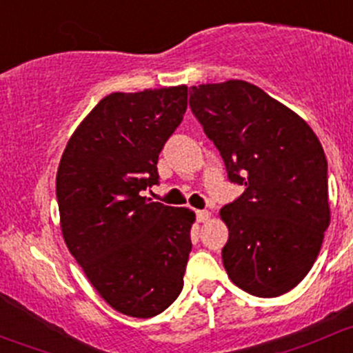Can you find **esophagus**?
<instances>
[{
  "mask_svg": "<svg viewBox=\"0 0 353 353\" xmlns=\"http://www.w3.org/2000/svg\"><path fill=\"white\" fill-rule=\"evenodd\" d=\"M195 214H197V221L199 223H205V221H209V218H211V212L205 211V209H202V211H197Z\"/></svg>",
  "mask_w": 353,
  "mask_h": 353,
  "instance_id": "obj_1",
  "label": "esophagus"
}]
</instances>
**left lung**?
I'll list each match as a JSON object with an SVG mask.
<instances>
[{
	"label": "left lung",
	"instance_id": "8db88e82",
	"mask_svg": "<svg viewBox=\"0 0 353 353\" xmlns=\"http://www.w3.org/2000/svg\"><path fill=\"white\" fill-rule=\"evenodd\" d=\"M190 110L243 194L219 211L221 257L247 294L278 296L305 278L330 226L327 161L312 128L245 80L192 87Z\"/></svg>",
	"mask_w": 353,
	"mask_h": 353
}]
</instances>
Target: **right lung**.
<instances>
[{
  "label": "right lung",
  "mask_w": 353,
  "mask_h": 353,
  "mask_svg": "<svg viewBox=\"0 0 353 353\" xmlns=\"http://www.w3.org/2000/svg\"><path fill=\"white\" fill-rule=\"evenodd\" d=\"M187 85L113 92L66 144L57 175L70 254L114 310L152 317L183 288L195 214L142 197L159 183L158 158L183 120Z\"/></svg>",
  "instance_id": "obj_1"
}]
</instances>
